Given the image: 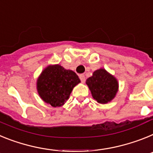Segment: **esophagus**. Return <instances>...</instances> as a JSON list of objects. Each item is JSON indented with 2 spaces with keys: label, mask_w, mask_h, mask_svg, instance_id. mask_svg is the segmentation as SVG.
Returning a JSON list of instances; mask_svg holds the SVG:
<instances>
[{
  "label": "esophagus",
  "mask_w": 153,
  "mask_h": 153,
  "mask_svg": "<svg viewBox=\"0 0 153 153\" xmlns=\"http://www.w3.org/2000/svg\"><path fill=\"white\" fill-rule=\"evenodd\" d=\"M79 78H80V80L82 81V82H85V76L84 74H81V75H79Z\"/></svg>",
  "instance_id": "34e87169"
}]
</instances>
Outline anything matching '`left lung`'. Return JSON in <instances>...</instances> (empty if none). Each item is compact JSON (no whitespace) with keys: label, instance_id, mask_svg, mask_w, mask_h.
Instances as JSON below:
<instances>
[{"label":"left lung","instance_id":"1","mask_svg":"<svg viewBox=\"0 0 153 153\" xmlns=\"http://www.w3.org/2000/svg\"><path fill=\"white\" fill-rule=\"evenodd\" d=\"M92 97L99 103L105 104L114 99L118 91V82L103 68L94 71L93 75L86 80Z\"/></svg>","mask_w":153,"mask_h":153}]
</instances>
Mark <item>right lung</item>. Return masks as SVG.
Returning a JSON list of instances; mask_svg holds the SVG:
<instances>
[{
    "label": "right lung",
    "instance_id": "obj_1",
    "mask_svg": "<svg viewBox=\"0 0 153 153\" xmlns=\"http://www.w3.org/2000/svg\"><path fill=\"white\" fill-rule=\"evenodd\" d=\"M80 82L76 73L59 65L48 66L42 71L37 82L39 95L53 107L65 104L73 88Z\"/></svg>",
    "mask_w": 153,
    "mask_h": 153
}]
</instances>
